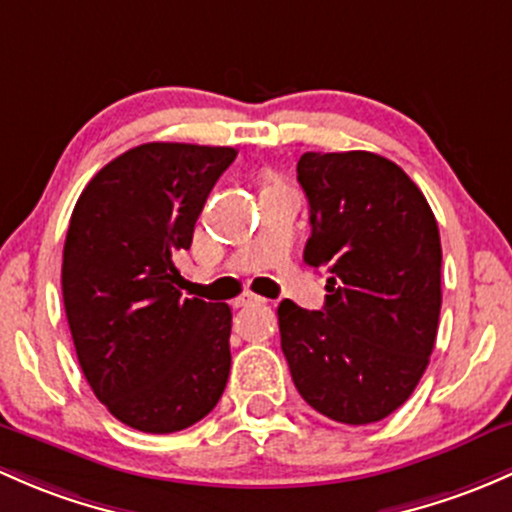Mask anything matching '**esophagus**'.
I'll return each mask as SVG.
<instances>
[{"label":"esophagus","mask_w":512,"mask_h":512,"mask_svg":"<svg viewBox=\"0 0 512 512\" xmlns=\"http://www.w3.org/2000/svg\"><path fill=\"white\" fill-rule=\"evenodd\" d=\"M262 297H257V294H252V292H242L240 297H238V301H235V304L238 306H252V304H262Z\"/></svg>","instance_id":"34e87169"}]
</instances>
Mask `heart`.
<instances>
[{"label": "heart", "instance_id": "obj_1", "mask_svg": "<svg viewBox=\"0 0 512 512\" xmlns=\"http://www.w3.org/2000/svg\"><path fill=\"white\" fill-rule=\"evenodd\" d=\"M272 184H277V181H272Z\"/></svg>", "mask_w": 512, "mask_h": 512}]
</instances>
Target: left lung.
Wrapping results in <instances>:
<instances>
[{"mask_svg":"<svg viewBox=\"0 0 512 512\" xmlns=\"http://www.w3.org/2000/svg\"><path fill=\"white\" fill-rule=\"evenodd\" d=\"M304 262L328 272L321 311L279 304L299 395L333 422H380L405 405L434 351L441 309L437 218L417 184L373 152H306Z\"/></svg>","mask_w":512,"mask_h":512,"instance_id":"obj_1","label":"left lung"}]
</instances>
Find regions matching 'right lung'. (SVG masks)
Returning <instances> with one entry per match:
<instances>
[{"label":"right lung","mask_w":512,"mask_h":512,"mask_svg":"<svg viewBox=\"0 0 512 512\" xmlns=\"http://www.w3.org/2000/svg\"><path fill=\"white\" fill-rule=\"evenodd\" d=\"M238 152L149 142L102 166L63 245V304L95 397L147 434L191 427L230 375V306L184 299L176 257Z\"/></svg>","instance_id":"obj_1"}]
</instances>
